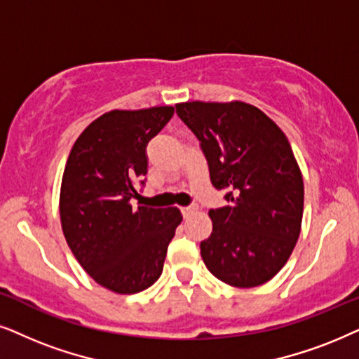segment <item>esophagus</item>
Wrapping results in <instances>:
<instances>
[{
  "label": "esophagus",
  "mask_w": 359,
  "mask_h": 359,
  "mask_svg": "<svg viewBox=\"0 0 359 359\" xmlns=\"http://www.w3.org/2000/svg\"><path fill=\"white\" fill-rule=\"evenodd\" d=\"M180 212H182L184 218H187L190 213H194V212H195V207H184V208H180Z\"/></svg>",
  "instance_id": "34e87169"
}]
</instances>
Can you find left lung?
I'll use <instances>...</instances> for the list:
<instances>
[{
  "instance_id": "1",
  "label": "left lung",
  "mask_w": 359,
  "mask_h": 359,
  "mask_svg": "<svg viewBox=\"0 0 359 359\" xmlns=\"http://www.w3.org/2000/svg\"><path fill=\"white\" fill-rule=\"evenodd\" d=\"M197 136L213 187L228 205L210 210L200 243L208 271L233 287H256L283 269L300 235L304 180L280 128L243 102L175 104Z\"/></svg>"
}]
</instances>
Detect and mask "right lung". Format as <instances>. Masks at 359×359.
Returning <instances> with one entry per match:
<instances>
[{
    "mask_svg": "<svg viewBox=\"0 0 359 359\" xmlns=\"http://www.w3.org/2000/svg\"><path fill=\"white\" fill-rule=\"evenodd\" d=\"M172 107L113 109L85 128L62 177L60 222L80 266L116 294L141 292L162 274L167 246L182 222L177 208L135 207L144 185L149 141Z\"/></svg>",
    "mask_w": 359,
    "mask_h": 359,
    "instance_id": "add662e5",
    "label": "right lung"
}]
</instances>
